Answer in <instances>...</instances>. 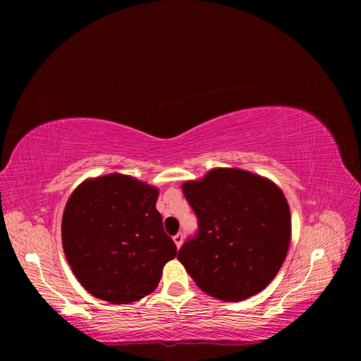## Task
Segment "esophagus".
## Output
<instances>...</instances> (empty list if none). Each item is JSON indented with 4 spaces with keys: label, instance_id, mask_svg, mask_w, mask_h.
Returning <instances> with one entry per match:
<instances>
[{
    "label": "esophagus",
    "instance_id": "1",
    "mask_svg": "<svg viewBox=\"0 0 361 361\" xmlns=\"http://www.w3.org/2000/svg\"><path fill=\"white\" fill-rule=\"evenodd\" d=\"M173 242H175V245H176V248H180L181 245H183V234H181V233L175 234V235H173Z\"/></svg>",
    "mask_w": 361,
    "mask_h": 361
}]
</instances>
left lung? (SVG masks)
Here are the masks:
<instances>
[{
    "instance_id": "obj_1",
    "label": "left lung",
    "mask_w": 361,
    "mask_h": 361,
    "mask_svg": "<svg viewBox=\"0 0 361 361\" xmlns=\"http://www.w3.org/2000/svg\"><path fill=\"white\" fill-rule=\"evenodd\" d=\"M198 231L178 260L206 293L242 301L270 283L286 260L291 221L282 190L242 169H212L183 185Z\"/></svg>"
}]
</instances>
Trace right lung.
<instances>
[{
	"label": "right lung",
	"instance_id": "add662e5",
	"mask_svg": "<svg viewBox=\"0 0 361 361\" xmlns=\"http://www.w3.org/2000/svg\"><path fill=\"white\" fill-rule=\"evenodd\" d=\"M158 189L128 175L85 180L68 198L62 243L82 287L111 304H128L157 288L176 256L157 211Z\"/></svg>",
	"mask_w": 361,
	"mask_h": 361
}]
</instances>
